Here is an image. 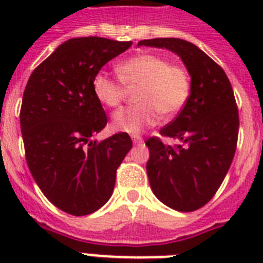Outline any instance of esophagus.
<instances>
[{"mask_svg": "<svg viewBox=\"0 0 263 263\" xmlns=\"http://www.w3.org/2000/svg\"><path fill=\"white\" fill-rule=\"evenodd\" d=\"M132 142L139 146V144L143 143V139H142V136H132Z\"/></svg>", "mask_w": 263, "mask_h": 263, "instance_id": "34e87169", "label": "esophagus"}]
</instances>
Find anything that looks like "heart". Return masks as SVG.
<instances>
[{
    "mask_svg": "<svg viewBox=\"0 0 263 263\" xmlns=\"http://www.w3.org/2000/svg\"><path fill=\"white\" fill-rule=\"evenodd\" d=\"M116 71L125 87H139L136 101L140 103L139 106L116 111L111 121L116 131L138 135L156 125L161 115L168 119L179 115L191 95L190 72L181 65H171L164 55L154 53L134 55L120 63ZM122 85L98 72L92 79V92L102 105L117 107L125 97Z\"/></svg>",
    "mask_w": 263,
    "mask_h": 263,
    "instance_id": "1",
    "label": "heart"
}]
</instances>
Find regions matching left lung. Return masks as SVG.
<instances>
[{
  "mask_svg": "<svg viewBox=\"0 0 263 263\" xmlns=\"http://www.w3.org/2000/svg\"><path fill=\"white\" fill-rule=\"evenodd\" d=\"M138 46L173 51L191 76L187 105L160 131L181 143L172 147L158 138L147 139L146 169L162 203L177 212H194L214 196L236 152L239 111L232 86L218 64L184 39H143Z\"/></svg>",
  "mask_w": 263,
  "mask_h": 263,
  "instance_id": "obj_1",
  "label": "left lung"
}]
</instances>
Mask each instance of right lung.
I'll return each mask as SVG.
<instances>
[{
    "label": "right lung",
    "mask_w": 263,
    "mask_h": 263,
    "mask_svg": "<svg viewBox=\"0 0 263 263\" xmlns=\"http://www.w3.org/2000/svg\"><path fill=\"white\" fill-rule=\"evenodd\" d=\"M131 45L99 36L68 39L35 68L23 94L20 127L31 175L47 199L72 216L106 203L132 147L125 132L90 140L107 123L92 79Z\"/></svg>",
    "instance_id": "1"
}]
</instances>
